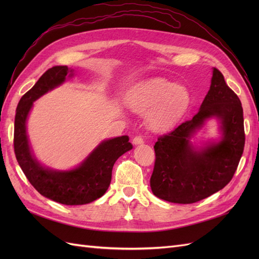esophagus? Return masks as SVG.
I'll use <instances>...</instances> for the list:
<instances>
[{
	"mask_svg": "<svg viewBox=\"0 0 259 259\" xmlns=\"http://www.w3.org/2000/svg\"><path fill=\"white\" fill-rule=\"evenodd\" d=\"M133 144L134 145H142L144 144V138L142 136H136L133 138Z\"/></svg>",
	"mask_w": 259,
	"mask_h": 259,
	"instance_id": "34e87169",
	"label": "esophagus"
}]
</instances>
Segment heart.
I'll use <instances>...</instances> for the list:
<instances>
[{
	"label": "heart",
	"mask_w": 259,
	"mask_h": 259,
	"mask_svg": "<svg viewBox=\"0 0 259 259\" xmlns=\"http://www.w3.org/2000/svg\"><path fill=\"white\" fill-rule=\"evenodd\" d=\"M190 101L189 92L183 85L163 79L145 82L132 94L128 105L133 110L148 115V123L154 131L173 126Z\"/></svg>",
	"instance_id": "obj_1"
}]
</instances>
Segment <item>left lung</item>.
Returning <instances> with one entry per match:
<instances>
[{"mask_svg": "<svg viewBox=\"0 0 259 259\" xmlns=\"http://www.w3.org/2000/svg\"><path fill=\"white\" fill-rule=\"evenodd\" d=\"M213 116L221 121L223 138L198 151L189 139ZM244 144L241 101L226 84L223 73L214 68L209 91L199 112L160 136L154 145L155 162L150 178L153 194L171 203L191 204L222 190L236 173Z\"/></svg>", "mask_w": 259, "mask_h": 259, "instance_id": "8db88e82", "label": "left lung"}]
</instances>
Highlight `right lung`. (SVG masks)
Returning <instances> with one entry per match:
<instances>
[{"instance_id": "right-lung-1", "label": "right lung", "mask_w": 259, "mask_h": 259, "mask_svg": "<svg viewBox=\"0 0 259 259\" xmlns=\"http://www.w3.org/2000/svg\"><path fill=\"white\" fill-rule=\"evenodd\" d=\"M72 70L67 66H55L37 80L34 86L19 100L14 130V150L19 166L30 184L45 198L66 205L88 204L106 193L111 183L115 161L133 148L128 136L105 140L79 167L58 171L43 167L31 152L26 121L33 101L45 93L64 83Z\"/></svg>"}]
</instances>
